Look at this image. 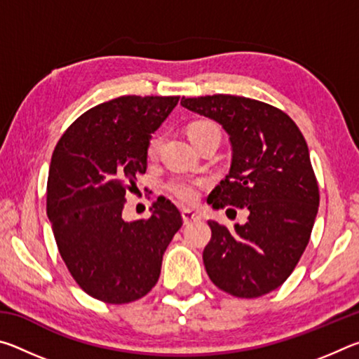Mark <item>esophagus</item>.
I'll list each match as a JSON object with an SVG mask.
<instances>
[{
    "label": "esophagus",
    "instance_id": "obj_1",
    "mask_svg": "<svg viewBox=\"0 0 359 359\" xmlns=\"http://www.w3.org/2000/svg\"><path fill=\"white\" fill-rule=\"evenodd\" d=\"M182 218H184V223L188 224V223H193V222L199 220V215L191 209H184V210H182Z\"/></svg>",
    "mask_w": 359,
    "mask_h": 359
}]
</instances>
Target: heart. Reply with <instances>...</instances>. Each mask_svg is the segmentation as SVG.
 <instances>
[{"label": "heart", "mask_w": 359, "mask_h": 359, "mask_svg": "<svg viewBox=\"0 0 359 359\" xmlns=\"http://www.w3.org/2000/svg\"><path fill=\"white\" fill-rule=\"evenodd\" d=\"M187 133H188V137L191 139V142L194 145L210 136H220V130H218V126L209 120L193 121V123L188 125ZM160 144H161L160 136L150 137V141L147 144L149 158H155L158 155ZM204 185L205 182L203 179H172L168 184V188L169 191H171L175 198L180 199L182 203L191 204L199 198V193H201Z\"/></svg>", "instance_id": "b5f03b06"}]
</instances>
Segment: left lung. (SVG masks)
Listing matches in <instances>:
<instances>
[{"label": "left lung", "instance_id": "left-lung-1", "mask_svg": "<svg viewBox=\"0 0 359 359\" xmlns=\"http://www.w3.org/2000/svg\"><path fill=\"white\" fill-rule=\"evenodd\" d=\"M180 104L218 121L233 147L229 174L208 203L250 212L233 231L209 220L205 271L236 297L271 293L294 271L318 212V182L306 139L280 109L245 96L218 93L182 98Z\"/></svg>", "mask_w": 359, "mask_h": 359}]
</instances>
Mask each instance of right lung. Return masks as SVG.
Here are the masks:
<instances>
[{"mask_svg": "<svg viewBox=\"0 0 359 359\" xmlns=\"http://www.w3.org/2000/svg\"><path fill=\"white\" fill-rule=\"evenodd\" d=\"M179 96H120L83 112L52 154L47 215L58 252L85 293L107 304L141 299L155 287L179 209L158 198L145 220L121 218L126 191L147 169L150 135Z\"/></svg>", "mask_w": 359, "mask_h": 359, "instance_id": "1", "label": "right lung"}]
</instances>
